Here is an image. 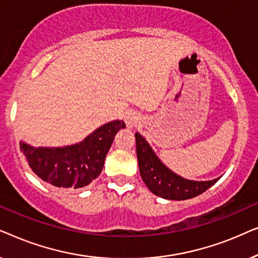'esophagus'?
Wrapping results in <instances>:
<instances>
[{
  "mask_svg": "<svg viewBox=\"0 0 258 258\" xmlns=\"http://www.w3.org/2000/svg\"><path fill=\"white\" fill-rule=\"evenodd\" d=\"M124 119H125L126 126L130 129L140 123V116L137 115V112L135 111H126L124 115Z\"/></svg>",
  "mask_w": 258,
  "mask_h": 258,
  "instance_id": "obj_1",
  "label": "esophagus"
}]
</instances>
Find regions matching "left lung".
Here are the masks:
<instances>
[{"label":"left lung","instance_id":"obj_1","mask_svg":"<svg viewBox=\"0 0 258 258\" xmlns=\"http://www.w3.org/2000/svg\"><path fill=\"white\" fill-rule=\"evenodd\" d=\"M140 174L149 190L165 200L182 201L196 197L209 189L220 177L211 181H190L165 167L141 134H135Z\"/></svg>","mask_w":258,"mask_h":258}]
</instances>
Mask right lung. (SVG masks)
<instances>
[{
  "mask_svg": "<svg viewBox=\"0 0 258 258\" xmlns=\"http://www.w3.org/2000/svg\"><path fill=\"white\" fill-rule=\"evenodd\" d=\"M123 121H111L97 128L82 142L73 146L48 148L31 147L21 142L28 164L35 174L57 188H83L94 181L103 169L105 155Z\"/></svg>",
  "mask_w": 258,
  "mask_h": 258,
  "instance_id": "1",
  "label": "right lung"
}]
</instances>
